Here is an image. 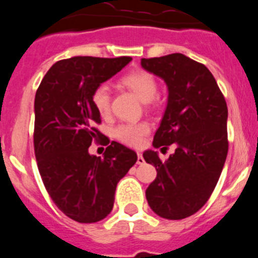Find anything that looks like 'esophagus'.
Listing matches in <instances>:
<instances>
[{
	"label": "esophagus",
	"instance_id": "34e87169",
	"mask_svg": "<svg viewBox=\"0 0 258 258\" xmlns=\"http://www.w3.org/2000/svg\"><path fill=\"white\" fill-rule=\"evenodd\" d=\"M138 156H137V164H140V165H142V164H145V159H143L142 154L141 152H138Z\"/></svg>",
	"mask_w": 258,
	"mask_h": 258
}]
</instances>
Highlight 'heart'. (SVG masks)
<instances>
[{
	"label": "heart",
	"mask_w": 258,
	"mask_h": 258,
	"mask_svg": "<svg viewBox=\"0 0 258 258\" xmlns=\"http://www.w3.org/2000/svg\"><path fill=\"white\" fill-rule=\"evenodd\" d=\"M121 84L136 94L143 103L154 101L157 94V84L151 74L146 71H133L125 75ZM92 101L101 115H107L109 111V90L107 85H99L93 93ZM149 132L147 124H121L113 129V136L118 141L131 146H140L142 138Z\"/></svg>",
	"instance_id": "obj_1"
}]
</instances>
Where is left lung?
<instances>
[{
	"label": "left lung",
	"mask_w": 258,
	"mask_h": 258,
	"mask_svg": "<svg viewBox=\"0 0 258 258\" xmlns=\"http://www.w3.org/2000/svg\"><path fill=\"white\" fill-rule=\"evenodd\" d=\"M141 66L168 88L152 146L175 145L165 161L154 150L143 152L157 172L146 199L157 216L182 220L206 204L223 169L229 149L226 102L211 71L183 54L143 58Z\"/></svg>",
	"instance_id": "8db88e82"
}]
</instances>
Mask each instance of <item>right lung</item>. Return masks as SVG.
<instances>
[{
	"label": "right lung",
	"mask_w": 258,
	"mask_h": 258,
	"mask_svg": "<svg viewBox=\"0 0 258 258\" xmlns=\"http://www.w3.org/2000/svg\"><path fill=\"white\" fill-rule=\"evenodd\" d=\"M131 60L129 56L59 60L36 93L33 141L41 178L55 206L77 222H98L111 213L116 186L137 161L133 150L109 143L95 129L101 113L92 101L95 89ZM98 138L109 145L103 158L88 154V146Z\"/></svg>",
	"instance_id": "right-lung-1"
}]
</instances>
